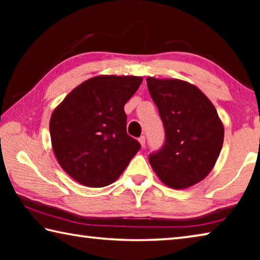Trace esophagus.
Instances as JSON below:
<instances>
[{
  "label": "esophagus",
  "mask_w": 260,
  "mask_h": 260,
  "mask_svg": "<svg viewBox=\"0 0 260 260\" xmlns=\"http://www.w3.org/2000/svg\"><path fill=\"white\" fill-rule=\"evenodd\" d=\"M139 141H140L141 146H142L143 148H144V147H146V136H144V135H142V136H140V138H139Z\"/></svg>",
  "instance_id": "esophagus-1"
}]
</instances>
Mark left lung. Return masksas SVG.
<instances>
[{
	"mask_svg": "<svg viewBox=\"0 0 260 260\" xmlns=\"http://www.w3.org/2000/svg\"><path fill=\"white\" fill-rule=\"evenodd\" d=\"M159 112L165 141L149 155L153 171L166 186L188 188L208 175L223 142L217 110L199 88L177 79L147 78Z\"/></svg>",
	"mask_w": 260,
	"mask_h": 260,
	"instance_id": "obj_1",
	"label": "left lung"
}]
</instances>
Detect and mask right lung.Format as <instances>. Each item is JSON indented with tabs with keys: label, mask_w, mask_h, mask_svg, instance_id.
I'll use <instances>...</instances> for the list:
<instances>
[{
	"label": "right lung",
	"mask_w": 260,
	"mask_h": 260,
	"mask_svg": "<svg viewBox=\"0 0 260 260\" xmlns=\"http://www.w3.org/2000/svg\"><path fill=\"white\" fill-rule=\"evenodd\" d=\"M141 77L100 76L82 82L55 109L50 138L65 172L87 187H105L120 177L140 150L127 134L124 105Z\"/></svg>",
	"instance_id": "right-lung-1"
}]
</instances>
